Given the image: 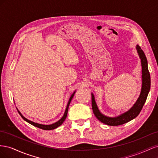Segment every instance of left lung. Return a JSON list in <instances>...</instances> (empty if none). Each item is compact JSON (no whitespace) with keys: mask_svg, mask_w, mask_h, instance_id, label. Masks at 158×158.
I'll return each instance as SVG.
<instances>
[{"mask_svg":"<svg viewBox=\"0 0 158 158\" xmlns=\"http://www.w3.org/2000/svg\"><path fill=\"white\" fill-rule=\"evenodd\" d=\"M136 50L141 60L142 81V89L139 98H138L137 101L134 104V106L128 111L116 117H109L104 115L99 111L95 101L94 95L93 94H92V106L93 112L98 120L106 124V125L109 126H118L123 125V124L132 120L139 114L146 102L148 93H149V91L150 89V74L149 70H148V61L144 51L141 49L140 47L138 45H136Z\"/></svg>","mask_w":158,"mask_h":158,"instance_id":"obj_1","label":"left lung"}]
</instances>
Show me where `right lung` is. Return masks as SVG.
I'll use <instances>...</instances> for the list:
<instances>
[{"mask_svg": "<svg viewBox=\"0 0 158 158\" xmlns=\"http://www.w3.org/2000/svg\"><path fill=\"white\" fill-rule=\"evenodd\" d=\"M75 92H76V91H75V92H74L73 94H72V95H71L70 99H69V100L68 104H67V106H66V110H65V111H64V114H63V117H62L59 121H58L55 123H53V124H51V125H41V124L36 123H34V122H33V121H30V120H28L27 118H25L24 117H23V116L22 115V113H21L20 111H19L18 109H17V110H18V111L19 114H20V116L22 117V118L23 119V120L26 121L28 123L31 124V125L34 126V127H37V128H41V129H43V130H46V131L52 130V129H55V128H57V127H59L60 125H61L63 123V122L64 121V120H65L66 118V116H67V113H68V110H69V105H70V102H71L72 99H73V97H74Z\"/></svg>", "mask_w": 158, "mask_h": 158, "instance_id": "right-lung-1", "label": "right lung"}]
</instances>
